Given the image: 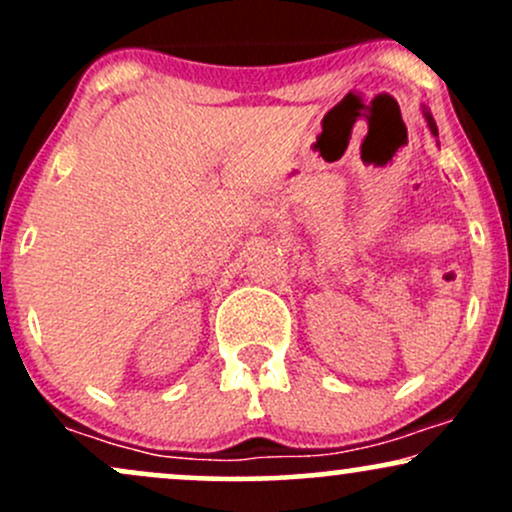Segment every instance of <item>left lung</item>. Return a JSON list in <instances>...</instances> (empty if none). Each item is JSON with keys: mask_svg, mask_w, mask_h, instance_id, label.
Listing matches in <instances>:
<instances>
[{"mask_svg": "<svg viewBox=\"0 0 512 512\" xmlns=\"http://www.w3.org/2000/svg\"><path fill=\"white\" fill-rule=\"evenodd\" d=\"M424 117H426L428 127H431V134H433V137H438V127H436V122H433V117H431V113H428L426 108H424Z\"/></svg>", "mask_w": 512, "mask_h": 512, "instance_id": "obj_1", "label": "left lung"}]
</instances>
